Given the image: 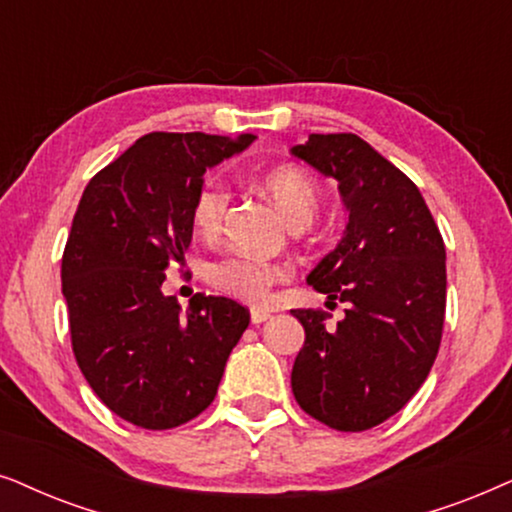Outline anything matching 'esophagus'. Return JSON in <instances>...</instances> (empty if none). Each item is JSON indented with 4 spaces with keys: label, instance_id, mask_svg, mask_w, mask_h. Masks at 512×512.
I'll use <instances>...</instances> for the list:
<instances>
[{
    "label": "esophagus",
    "instance_id": "obj_1",
    "mask_svg": "<svg viewBox=\"0 0 512 512\" xmlns=\"http://www.w3.org/2000/svg\"><path fill=\"white\" fill-rule=\"evenodd\" d=\"M269 318H271V313L267 309H252L250 311L252 325H260V323H264V320H269Z\"/></svg>",
    "mask_w": 512,
    "mask_h": 512
}]
</instances>
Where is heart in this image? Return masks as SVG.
I'll use <instances>...</instances> for the list:
<instances>
[{
	"instance_id": "heart-1",
	"label": "heart",
	"mask_w": 512,
	"mask_h": 512,
	"mask_svg": "<svg viewBox=\"0 0 512 512\" xmlns=\"http://www.w3.org/2000/svg\"><path fill=\"white\" fill-rule=\"evenodd\" d=\"M260 185L288 227H306L313 222L320 208V187L316 177L297 166H281L262 175ZM229 194L217 180H206L194 196L192 220L203 236L220 231L227 213ZM288 274L285 267L274 262H262L255 257L229 255L208 267V281L227 295L243 302H262L269 288Z\"/></svg>"
}]
</instances>
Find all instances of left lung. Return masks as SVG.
Here are the masks:
<instances>
[{"label":"left lung","instance_id":"obj_1","mask_svg":"<svg viewBox=\"0 0 512 512\" xmlns=\"http://www.w3.org/2000/svg\"><path fill=\"white\" fill-rule=\"evenodd\" d=\"M339 185L349 222L306 276L349 304L344 320L292 309L304 346L292 365L299 407L335 431H367L410 403L438 356L445 323V243L417 185L353 133H311L290 149Z\"/></svg>","mask_w":512,"mask_h":512}]
</instances>
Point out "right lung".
Segmentation results:
<instances>
[{
  "instance_id": "obj_1",
  "label": "right lung",
  "mask_w": 512,
  "mask_h": 512,
  "mask_svg": "<svg viewBox=\"0 0 512 512\" xmlns=\"http://www.w3.org/2000/svg\"><path fill=\"white\" fill-rule=\"evenodd\" d=\"M252 140L142 135L79 201L60 271L72 351L102 403L140 428L166 431L199 417L250 323L234 299L194 295L182 311L161 285L170 262H185L206 170Z\"/></svg>"
}]
</instances>
